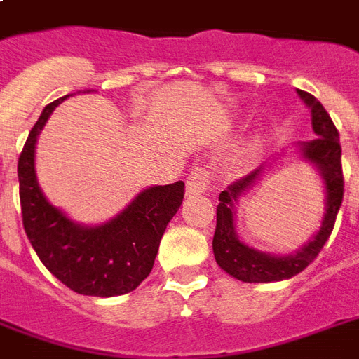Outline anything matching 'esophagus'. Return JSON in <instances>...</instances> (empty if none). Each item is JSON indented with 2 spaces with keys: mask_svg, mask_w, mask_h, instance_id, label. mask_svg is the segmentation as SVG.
I'll use <instances>...</instances> for the list:
<instances>
[{
  "mask_svg": "<svg viewBox=\"0 0 359 359\" xmlns=\"http://www.w3.org/2000/svg\"><path fill=\"white\" fill-rule=\"evenodd\" d=\"M208 184H210V173H208L207 168L203 165H196L191 169L190 177H188V182H186V191L188 194H201V191L208 190Z\"/></svg>",
  "mask_w": 359,
  "mask_h": 359,
  "instance_id": "obj_1",
  "label": "esophagus"
}]
</instances>
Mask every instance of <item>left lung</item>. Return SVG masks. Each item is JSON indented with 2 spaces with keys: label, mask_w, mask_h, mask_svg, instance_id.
I'll return each instance as SVG.
<instances>
[{
  "label": "left lung",
  "mask_w": 359,
  "mask_h": 359,
  "mask_svg": "<svg viewBox=\"0 0 359 359\" xmlns=\"http://www.w3.org/2000/svg\"><path fill=\"white\" fill-rule=\"evenodd\" d=\"M298 95L311 108V124L317 140L300 143V154L306 162H311L320 173L326 186V214L323 225L315 236L307 242L294 255L273 257L270 253H262L245 245L236 236L235 231V205L238 197L250 190L253 182L259 179L262 168L251 171L219 194V205L216 208V233H214L212 250L219 268L233 278L245 281V283H272L290 279L300 273L304 268L311 264L334 231L335 218L343 203L345 180H343V168H341V143L339 132L335 128L334 121L330 119L328 111L318 102L317 98L306 91L298 89Z\"/></svg>",
  "instance_id": "left-lung-1"
}]
</instances>
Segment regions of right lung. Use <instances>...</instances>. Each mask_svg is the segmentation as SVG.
Listing matches in <instances>:
<instances>
[{
  "mask_svg": "<svg viewBox=\"0 0 359 359\" xmlns=\"http://www.w3.org/2000/svg\"><path fill=\"white\" fill-rule=\"evenodd\" d=\"M69 97L44 108L18 158L25 235L42 264L70 290L100 298L126 294L151 273L163 231L184 199V182L147 188L102 225L86 227L67 218L39 188L35 143L55 106Z\"/></svg>",
  "mask_w": 359,
  "mask_h": 359,
  "instance_id": "add662e5",
  "label": "right lung"
}]
</instances>
